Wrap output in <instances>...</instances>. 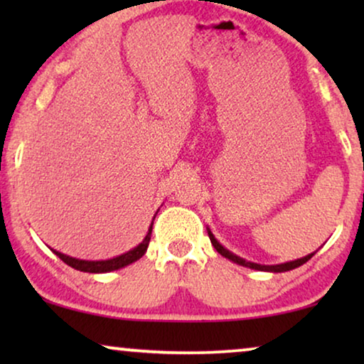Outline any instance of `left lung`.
<instances>
[{
  "label": "left lung",
  "mask_w": 364,
  "mask_h": 364,
  "mask_svg": "<svg viewBox=\"0 0 364 364\" xmlns=\"http://www.w3.org/2000/svg\"><path fill=\"white\" fill-rule=\"evenodd\" d=\"M207 232H208V238H210V242H212L213 248H215V250H217L218 253H220L222 257L228 258V260L233 262V263H237V265H242V267H247V268H253V270H260V272H273V273L290 272V270H293V268L301 267L303 263H306L308 260H310V258H311L313 255H315V252H313V253H310V255H306V257H303V258H296V260H291V262H287V263H278V265H260V263L247 262L245 258L238 257V255H235V253H232L230 250H227V248L223 247L222 243L217 240L215 235H213V233L210 232V228H207Z\"/></svg>",
  "instance_id": "obj_1"
}]
</instances>
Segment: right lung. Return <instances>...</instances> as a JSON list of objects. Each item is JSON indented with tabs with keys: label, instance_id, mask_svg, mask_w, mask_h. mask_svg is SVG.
I'll return each mask as SVG.
<instances>
[{
	"label": "right lung",
	"instance_id": "right-lung-1",
	"mask_svg": "<svg viewBox=\"0 0 364 364\" xmlns=\"http://www.w3.org/2000/svg\"><path fill=\"white\" fill-rule=\"evenodd\" d=\"M156 218V217H154ZM152 225H154V220L151 223V227H149V232L147 235L144 237V240L139 243L137 247H134L132 250H129L126 253H122V255H117L114 258H107V260H81V258H74V257H69V255H64V253L58 252V250H53L54 255H58L61 260L66 263V265L73 267L74 270H79V272H86V273H107V272H114V270H119V268H124L127 265H131V263L137 262L139 258H141L144 253L147 252V247H149V242H151V233H152Z\"/></svg>",
	"mask_w": 364,
	"mask_h": 364
}]
</instances>
